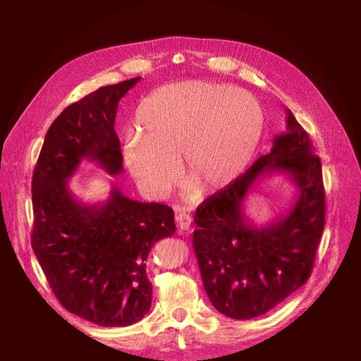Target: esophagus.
Returning <instances> with one entry per match:
<instances>
[{"label": "esophagus", "mask_w": 361, "mask_h": 361, "mask_svg": "<svg viewBox=\"0 0 361 361\" xmlns=\"http://www.w3.org/2000/svg\"><path fill=\"white\" fill-rule=\"evenodd\" d=\"M177 224H178L181 231H188L192 226V216L188 214H180L177 216Z\"/></svg>", "instance_id": "obj_1"}]
</instances>
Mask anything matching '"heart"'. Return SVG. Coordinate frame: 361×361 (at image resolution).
<instances>
[{
  "mask_svg": "<svg viewBox=\"0 0 361 361\" xmlns=\"http://www.w3.org/2000/svg\"><path fill=\"white\" fill-rule=\"evenodd\" d=\"M123 140V161L140 190L165 197L183 176L203 192L235 183L255 161L267 116L247 90L190 80L165 85L139 104Z\"/></svg>",
  "mask_w": 361,
  "mask_h": 361,
  "instance_id": "heart-1",
  "label": "heart"
}]
</instances>
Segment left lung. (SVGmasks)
Masks as SVG:
<instances>
[{"instance_id": "8db88e82", "label": "left lung", "mask_w": 361, "mask_h": 361, "mask_svg": "<svg viewBox=\"0 0 361 361\" xmlns=\"http://www.w3.org/2000/svg\"><path fill=\"white\" fill-rule=\"evenodd\" d=\"M287 131L274 139L230 187L196 209L193 249L214 307L247 320L278 306L309 279L325 228V188L314 146L293 112ZM286 173L298 188L290 211L264 227L251 224L243 200L264 176Z\"/></svg>"}]
</instances>
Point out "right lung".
Segmentation results:
<instances>
[{
    "mask_svg": "<svg viewBox=\"0 0 361 361\" xmlns=\"http://www.w3.org/2000/svg\"><path fill=\"white\" fill-rule=\"evenodd\" d=\"M140 78L104 86L54 120L32 178V249L55 297L70 313L101 326H128L150 309L146 260L154 244L176 231L174 211L143 203L112 184L101 203L70 190L82 161L109 176L123 173L116 130L120 99Z\"/></svg>",
    "mask_w": 361,
    "mask_h": 361,
    "instance_id": "add662e5",
    "label": "right lung"
}]
</instances>
